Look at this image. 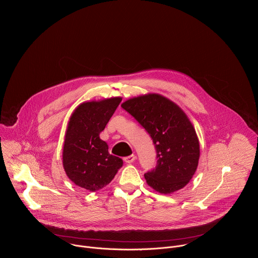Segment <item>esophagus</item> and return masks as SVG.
<instances>
[{"label":"esophagus","mask_w":258,"mask_h":258,"mask_svg":"<svg viewBox=\"0 0 258 258\" xmlns=\"http://www.w3.org/2000/svg\"><path fill=\"white\" fill-rule=\"evenodd\" d=\"M136 159V156L135 155H130V156H127V157H124V161L126 163H132L134 160Z\"/></svg>","instance_id":"obj_1"}]
</instances>
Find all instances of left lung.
Returning a JSON list of instances; mask_svg holds the SVG:
<instances>
[{"mask_svg":"<svg viewBox=\"0 0 258 258\" xmlns=\"http://www.w3.org/2000/svg\"><path fill=\"white\" fill-rule=\"evenodd\" d=\"M121 107L146 130L156 149L157 165L144 174L147 184L161 194L184 187L197 170L200 144L183 110L159 94L129 99Z\"/></svg>","mask_w":258,"mask_h":258,"instance_id":"obj_1","label":"left lung"}]
</instances>
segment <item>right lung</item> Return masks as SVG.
<instances>
[{
    "mask_svg": "<svg viewBox=\"0 0 258 258\" xmlns=\"http://www.w3.org/2000/svg\"><path fill=\"white\" fill-rule=\"evenodd\" d=\"M120 97L80 104L71 117L63 145V168L78 186L96 191L110 183L123 161L99 138L121 102Z\"/></svg>",
    "mask_w": 258,
    "mask_h": 258,
    "instance_id": "add662e5",
    "label": "right lung"
}]
</instances>
